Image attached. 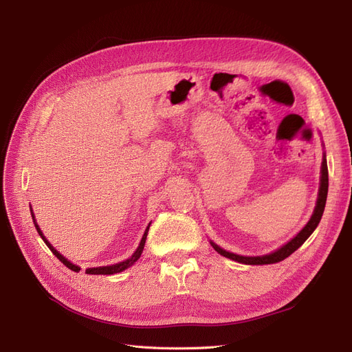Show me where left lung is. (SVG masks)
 <instances>
[{
    "instance_id": "1",
    "label": "left lung",
    "mask_w": 352,
    "mask_h": 352,
    "mask_svg": "<svg viewBox=\"0 0 352 352\" xmlns=\"http://www.w3.org/2000/svg\"><path fill=\"white\" fill-rule=\"evenodd\" d=\"M327 188H329V173H327V162H326V155H323V162H322V176H320V188H318V197H317V202H316V208L311 219L308 220L307 225L304 226V229L298 233L295 238H292L289 242L285 243L283 247H280L279 250H276L274 252H270L267 255H261V257H243V255H238L233 254L229 251H225L223 248H220L219 245H216L214 242H210L220 255L230 260H235L238 263L242 264H252V265H260V264H273V263H279L282 260H285L286 257H289L292 252H295L301 245L310 238L311 233L314 232V229L318 226V223L322 220L323 211H324V206H326V198H327Z\"/></svg>"
}]
</instances>
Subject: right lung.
I'll list each match as a JSON object with an SVG mask.
<instances>
[{
    "instance_id": "add662e5",
    "label": "right lung",
    "mask_w": 352,
    "mask_h": 352,
    "mask_svg": "<svg viewBox=\"0 0 352 352\" xmlns=\"http://www.w3.org/2000/svg\"><path fill=\"white\" fill-rule=\"evenodd\" d=\"M32 212V211H30ZM32 219H34V223H35V228H36V230H38V233L41 235V238H42V241L45 242V245L47 247L52 251V254L56 255V257L66 265V267H69L70 270H73V272H79L80 270V267L79 265H76V264H73V263H70L66 257H63V255L52 247V245L47 241V238L44 236V233L41 232V229H39V226L36 225V221H35V216H34V212H32ZM151 225V223H150ZM150 225H148V228L145 229V233H144V236H142V239H141V242H140V247L136 248V251L133 252V255L131 258H127V260H124V261H122V263H117V264H113V265H104V267H91V269H87V273L88 274H114V273H120V272H123L124 269H127V267H131L132 264H135L136 261H138V258L141 257V254H142V251H144V245H145V241H146V235H148V230H150Z\"/></svg>"
}]
</instances>
